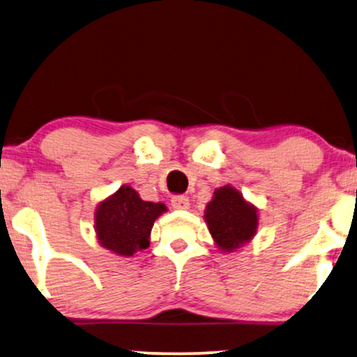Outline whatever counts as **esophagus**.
<instances>
[{
	"label": "esophagus",
	"mask_w": 357,
	"mask_h": 357,
	"mask_svg": "<svg viewBox=\"0 0 357 357\" xmlns=\"http://www.w3.org/2000/svg\"><path fill=\"white\" fill-rule=\"evenodd\" d=\"M171 206H173L174 209H188L189 199L186 196H183V194H176V196L171 197Z\"/></svg>",
	"instance_id": "34e87169"
}]
</instances>
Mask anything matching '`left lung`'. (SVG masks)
<instances>
[{
	"label": "left lung",
	"instance_id": "obj_1",
	"mask_svg": "<svg viewBox=\"0 0 357 357\" xmlns=\"http://www.w3.org/2000/svg\"><path fill=\"white\" fill-rule=\"evenodd\" d=\"M204 219L211 236L220 249L231 252L249 242L257 231V209L243 201L242 194L231 186L214 192L207 204Z\"/></svg>",
	"mask_w": 357,
	"mask_h": 357
}]
</instances>
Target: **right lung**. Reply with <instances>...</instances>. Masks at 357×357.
<instances>
[{
    "mask_svg": "<svg viewBox=\"0 0 357 357\" xmlns=\"http://www.w3.org/2000/svg\"><path fill=\"white\" fill-rule=\"evenodd\" d=\"M166 206L139 199L135 189L123 186L98 206L96 229L105 249L120 255H133L150 245L153 224Z\"/></svg>",
    "mask_w": 357,
    "mask_h": 357,
    "instance_id": "obj_1",
    "label": "right lung"
}]
</instances>
